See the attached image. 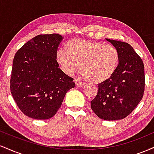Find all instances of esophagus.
<instances>
[{
    "mask_svg": "<svg viewBox=\"0 0 154 154\" xmlns=\"http://www.w3.org/2000/svg\"><path fill=\"white\" fill-rule=\"evenodd\" d=\"M75 83L77 87H82V86H84L85 85L84 82H81L80 80H79V79H75Z\"/></svg>",
    "mask_w": 154,
    "mask_h": 154,
    "instance_id": "esophagus-1",
    "label": "esophagus"
}]
</instances>
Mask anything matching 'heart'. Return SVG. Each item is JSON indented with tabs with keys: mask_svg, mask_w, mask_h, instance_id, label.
Listing matches in <instances>:
<instances>
[{
	"mask_svg": "<svg viewBox=\"0 0 154 154\" xmlns=\"http://www.w3.org/2000/svg\"><path fill=\"white\" fill-rule=\"evenodd\" d=\"M56 59L66 75L71 76L80 66V74L93 83L103 82L115 72L119 60L117 48L110 44L72 39L66 48L58 49Z\"/></svg>",
	"mask_w": 154,
	"mask_h": 154,
	"instance_id": "1",
	"label": "heart"
}]
</instances>
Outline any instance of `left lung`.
<instances>
[{"instance_id": "obj_1", "label": "left lung", "mask_w": 154, "mask_h": 154, "mask_svg": "<svg viewBox=\"0 0 154 154\" xmlns=\"http://www.w3.org/2000/svg\"><path fill=\"white\" fill-rule=\"evenodd\" d=\"M106 40L119 51V64L110 78L98 85V93L91 103L92 110L98 117L114 121L131 114L143 98L144 64L130 44Z\"/></svg>"}]
</instances>
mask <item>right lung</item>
<instances>
[{"mask_svg":"<svg viewBox=\"0 0 154 154\" xmlns=\"http://www.w3.org/2000/svg\"><path fill=\"white\" fill-rule=\"evenodd\" d=\"M63 38L59 34L39 35L16 53L10 80L11 93L23 114L35 119L53 117L74 79L59 68L56 59Z\"/></svg>","mask_w":154,"mask_h":154,"instance_id":"add662e5","label":"right lung"}]
</instances>
